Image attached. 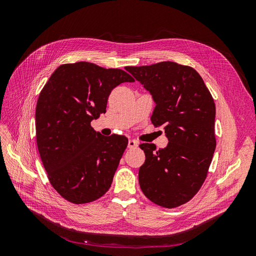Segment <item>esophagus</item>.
<instances>
[{"mask_svg": "<svg viewBox=\"0 0 256 256\" xmlns=\"http://www.w3.org/2000/svg\"><path fill=\"white\" fill-rule=\"evenodd\" d=\"M128 147H129V148H136V147H138V141H136V140H129L128 141Z\"/></svg>", "mask_w": 256, "mask_h": 256, "instance_id": "1", "label": "esophagus"}]
</instances>
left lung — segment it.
I'll list each match as a JSON object with an SVG mask.
<instances>
[{
    "instance_id": "1",
    "label": "left lung",
    "mask_w": 256,
    "mask_h": 256,
    "mask_svg": "<svg viewBox=\"0 0 256 256\" xmlns=\"http://www.w3.org/2000/svg\"><path fill=\"white\" fill-rule=\"evenodd\" d=\"M150 90L156 106L154 127L164 126L168 144L156 150L140 145L145 162L138 170L144 196L166 208L178 207L194 196L204 184L216 150L214 98L198 72L175 62L127 67Z\"/></svg>"
}]
</instances>
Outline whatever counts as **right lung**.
<instances>
[{"label":"right lung","instance_id":"1","mask_svg":"<svg viewBox=\"0 0 256 256\" xmlns=\"http://www.w3.org/2000/svg\"><path fill=\"white\" fill-rule=\"evenodd\" d=\"M134 81L122 69L78 62L58 67L42 90L35 113L38 152L52 187L68 202L90 203L111 187L128 138L104 136L90 122L106 113L114 88Z\"/></svg>","mask_w":256,"mask_h":256}]
</instances>
